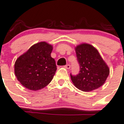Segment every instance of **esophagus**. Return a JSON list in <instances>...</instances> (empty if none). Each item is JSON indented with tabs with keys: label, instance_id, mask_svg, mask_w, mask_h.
<instances>
[{
	"label": "esophagus",
	"instance_id": "1",
	"mask_svg": "<svg viewBox=\"0 0 124 124\" xmlns=\"http://www.w3.org/2000/svg\"><path fill=\"white\" fill-rule=\"evenodd\" d=\"M64 68H65L66 69H68V70H70V68H71V66H70V64H66V66H64Z\"/></svg>",
	"mask_w": 124,
	"mask_h": 124
}]
</instances>
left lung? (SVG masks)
I'll return each mask as SVG.
<instances>
[{
  "instance_id": "1",
  "label": "left lung",
  "mask_w": 124,
  "mask_h": 124,
  "mask_svg": "<svg viewBox=\"0 0 124 124\" xmlns=\"http://www.w3.org/2000/svg\"><path fill=\"white\" fill-rule=\"evenodd\" d=\"M80 71L71 79L76 88L83 92H91L104 84L109 69L96 48L90 44H81L75 47Z\"/></svg>"
}]
</instances>
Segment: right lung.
Returning <instances> with one entry per match:
<instances>
[{
    "label": "right lung",
    "mask_w": 124,
    "mask_h": 124,
    "mask_svg": "<svg viewBox=\"0 0 124 124\" xmlns=\"http://www.w3.org/2000/svg\"><path fill=\"white\" fill-rule=\"evenodd\" d=\"M53 46L46 42L37 43L16 59L15 74L22 85L31 90L44 88L52 81L56 66L51 56Z\"/></svg>",
    "instance_id": "add662e5"
}]
</instances>
